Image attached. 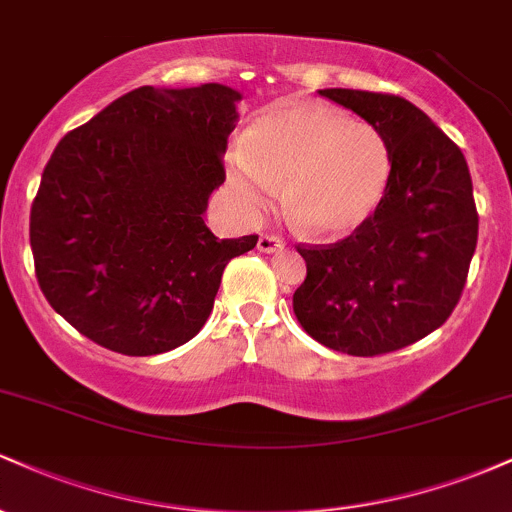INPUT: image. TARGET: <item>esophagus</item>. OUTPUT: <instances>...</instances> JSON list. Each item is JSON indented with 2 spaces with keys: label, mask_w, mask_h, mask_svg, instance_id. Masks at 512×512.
Listing matches in <instances>:
<instances>
[{
  "label": "esophagus",
  "mask_w": 512,
  "mask_h": 512,
  "mask_svg": "<svg viewBox=\"0 0 512 512\" xmlns=\"http://www.w3.org/2000/svg\"><path fill=\"white\" fill-rule=\"evenodd\" d=\"M257 250L279 252V250H284V240L276 238V236H267V233H264V236H260V240H257Z\"/></svg>",
  "instance_id": "esophagus-1"
}]
</instances>
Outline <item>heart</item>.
I'll return each instance as SVG.
<instances>
[{"label":"heart","instance_id":"heart-1","mask_svg":"<svg viewBox=\"0 0 512 512\" xmlns=\"http://www.w3.org/2000/svg\"><path fill=\"white\" fill-rule=\"evenodd\" d=\"M392 175L390 144L378 127L325 103H284L255 120L228 154V185L245 214L279 197L296 226L339 240L366 226Z\"/></svg>","mask_w":512,"mask_h":512}]
</instances>
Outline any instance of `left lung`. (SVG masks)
<instances>
[{"label": "left lung", "instance_id": "obj_1", "mask_svg": "<svg viewBox=\"0 0 512 512\" xmlns=\"http://www.w3.org/2000/svg\"><path fill=\"white\" fill-rule=\"evenodd\" d=\"M320 96L383 132L392 175L366 226L332 245H298L308 274L293 313L334 351L390 354L438 330L460 301L479 233L472 178L460 146L414 103L354 88Z\"/></svg>", "mask_w": 512, "mask_h": 512}]
</instances>
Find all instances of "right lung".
Returning a JSON list of instances; mask_svg holds the SVG:
<instances>
[{"instance_id":"obj_1","label":"right lung","mask_w":512,"mask_h":512,"mask_svg":"<svg viewBox=\"0 0 512 512\" xmlns=\"http://www.w3.org/2000/svg\"><path fill=\"white\" fill-rule=\"evenodd\" d=\"M238 101L223 84L134 88L52 151L31 207L35 276L91 342L125 356L190 342L226 264L257 245L204 223Z\"/></svg>"}]
</instances>
